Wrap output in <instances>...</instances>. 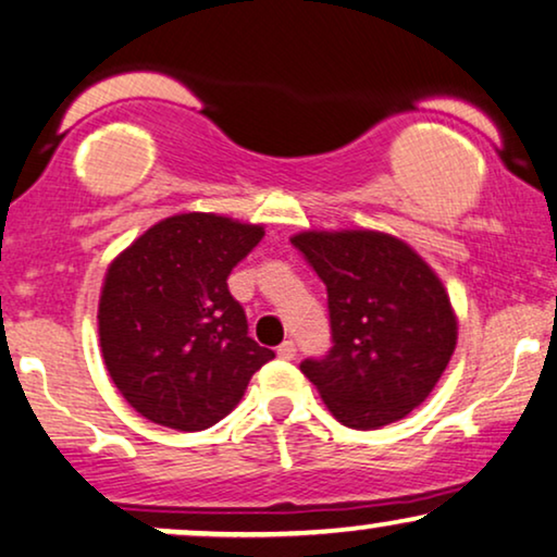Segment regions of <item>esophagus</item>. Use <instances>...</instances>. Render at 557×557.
Returning <instances> with one entry per match:
<instances>
[{
  "instance_id": "obj_1",
  "label": "esophagus",
  "mask_w": 557,
  "mask_h": 557,
  "mask_svg": "<svg viewBox=\"0 0 557 557\" xmlns=\"http://www.w3.org/2000/svg\"><path fill=\"white\" fill-rule=\"evenodd\" d=\"M295 351H298L295 349V342H283L277 347V357L280 360H295Z\"/></svg>"
}]
</instances>
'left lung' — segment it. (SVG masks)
I'll list each match as a JSON object with an SVG mask.
<instances>
[{
  "instance_id": "left-lung-1",
  "label": "left lung",
  "mask_w": 557,
  "mask_h": 557,
  "mask_svg": "<svg viewBox=\"0 0 557 557\" xmlns=\"http://www.w3.org/2000/svg\"><path fill=\"white\" fill-rule=\"evenodd\" d=\"M290 242L323 280L334 347L300 364L336 421L380 429L424 404L457 344L440 274L398 236L302 231Z\"/></svg>"
}]
</instances>
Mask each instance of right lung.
<instances>
[{
	"label": "right lung",
	"instance_id": "add662e5",
	"mask_svg": "<svg viewBox=\"0 0 557 557\" xmlns=\"http://www.w3.org/2000/svg\"><path fill=\"white\" fill-rule=\"evenodd\" d=\"M262 236L259 223L180 213L112 259L97 311L102 360L140 417L177 432L213 426L272 360L226 283Z\"/></svg>",
	"mask_w": 557,
	"mask_h": 557
}]
</instances>
